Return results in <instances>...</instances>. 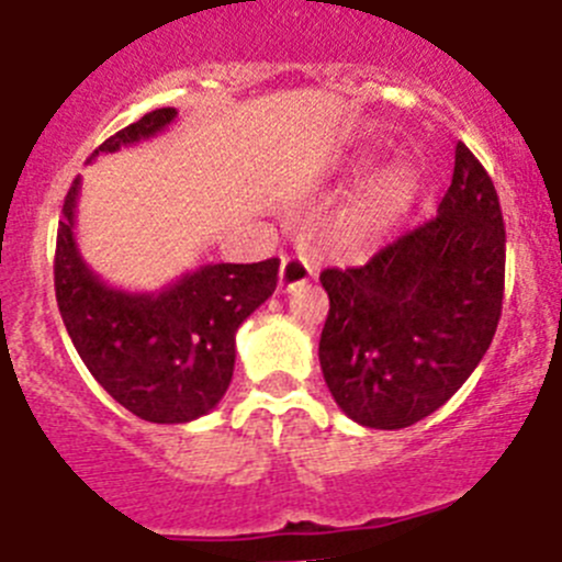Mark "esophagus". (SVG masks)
<instances>
[{
    "mask_svg": "<svg viewBox=\"0 0 562 562\" xmlns=\"http://www.w3.org/2000/svg\"><path fill=\"white\" fill-rule=\"evenodd\" d=\"M313 277V266L307 257L288 255L282 257L280 266V291H293L296 285H305Z\"/></svg>",
    "mask_w": 562,
    "mask_h": 562,
    "instance_id": "34e87169",
    "label": "esophagus"
}]
</instances>
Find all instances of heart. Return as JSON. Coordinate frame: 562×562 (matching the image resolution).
I'll list each match as a JSON object with an SVG mask.
<instances>
[{
    "instance_id": "b5f03b06",
    "label": "heart",
    "mask_w": 562,
    "mask_h": 562,
    "mask_svg": "<svg viewBox=\"0 0 562 562\" xmlns=\"http://www.w3.org/2000/svg\"><path fill=\"white\" fill-rule=\"evenodd\" d=\"M417 193V173L408 161L394 159L363 181L352 204L344 212V224L352 232H378L392 226L412 206Z\"/></svg>"
}]
</instances>
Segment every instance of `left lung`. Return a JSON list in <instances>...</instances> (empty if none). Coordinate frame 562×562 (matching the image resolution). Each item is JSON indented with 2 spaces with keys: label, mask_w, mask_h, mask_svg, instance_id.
Returning a JSON list of instances; mask_svg holds the SVG:
<instances>
[{
  "label": "left lung",
  "mask_w": 562,
  "mask_h": 562,
  "mask_svg": "<svg viewBox=\"0 0 562 562\" xmlns=\"http://www.w3.org/2000/svg\"><path fill=\"white\" fill-rule=\"evenodd\" d=\"M504 257L498 193L459 143L437 218L367 266L318 277L330 296L318 363L338 408L367 428L397 431L451 401L502 318Z\"/></svg>",
  "instance_id": "left-lung-1"
}]
</instances>
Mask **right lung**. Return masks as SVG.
<instances>
[{
    "label": "right lung",
    "mask_w": 562,
    "mask_h": 562,
    "mask_svg": "<svg viewBox=\"0 0 562 562\" xmlns=\"http://www.w3.org/2000/svg\"><path fill=\"white\" fill-rule=\"evenodd\" d=\"M176 109H156L92 156L161 134ZM80 179L64 199L55 240V300L80 361L123 408L148 423H190L218 406L235 369V333L277 288L280 260L215 262L159 293L111 288L75 244Z\"/></svg>",
    "instance_id": "obj_1"
}]
</instances>
